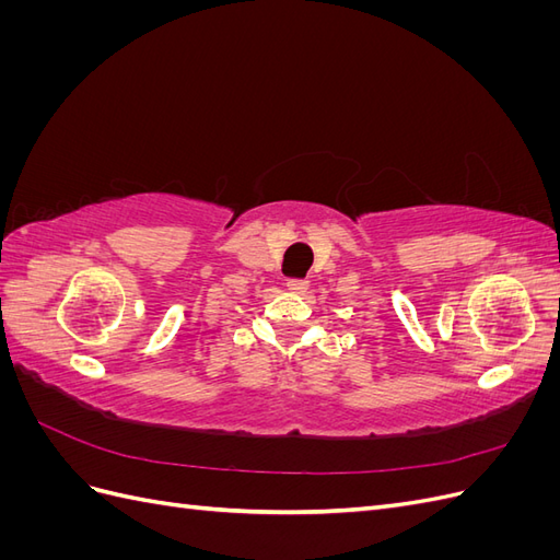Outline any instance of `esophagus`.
Wrapping results in <instances>:
<instances>
[{"label": "esophagus", "instance_id": "esophagus-1", "mask_svg": "<svg viewBox=\"0 0 560 560\" xmlns=\"http://www.w3.org/2000/svg\"><path fill=\"white\" fill-rule=\"evenodd\" d=\"M308 287H311V282H308V280H299V278L287 280V290L294 292V294H306V292H308Z\"/></svg>", "mask_w": 560, "mask_h": 560}]
</instances>
